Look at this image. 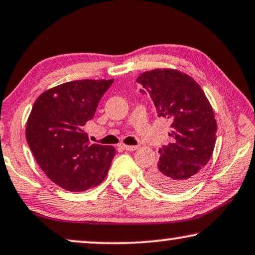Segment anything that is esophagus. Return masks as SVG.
I'll use <instances>...</instances> for the list:
<instances>
[{
  "instance_id": "esophagus-1",
  "label": "esophagus",
  "mask_w": 255,
  "mask_h": 255,
  "mask_svg": "<svg viewBox=\"0 0 255 255\" xmlns=\"http://www.w3.org/2000/svg\"><path fill=\"white\" fill-rule=\"evenodd\" d=\"M123 148L125 150H127V151H134V150H136L138 148L137 145H127V144H123Z\"/></svg>"
}]
</instances>
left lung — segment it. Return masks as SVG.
<instances>
[{"label":"left lung","instance_id":"obj_1","mask_svg":"<svg viewBox=\"0 0 255 255\" xmlns=\"http://www.w3.org/2000/svg\"><path fill=\"white\" fill-rule=\"evenodd\" d=\"M136 82L151 97L158 117L171 121L172 143L159 148L158 164L148 180L164 192L185 191L213 155L217 131L213 107L200 85L177 69L144 71Z\"/></svg>","mask_w":255,"mask_h":255}]
</instances>
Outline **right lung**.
I'll list each match as a JSON object with an SVG mask.
<instances>
[{
  "instance_id": "1",
  "label": "right lung",
  "mask_w": 255,
  "mask_h": 255,
  "mask_svg": "<svg viewBox=\"0 0 255 255\" xmlns=\"http://www.w3.org/2000/svg\"><path fill=\"white\" fill-rule=\"evenodd\" d=\"M114 80H80L38 97L26 123V141L45 174L69 192L96 187L116 155L111 145L91 144L85 126Z\"/></svg>"
}]
</instances>
